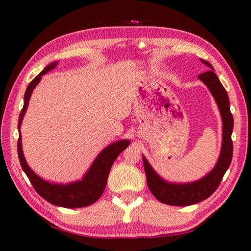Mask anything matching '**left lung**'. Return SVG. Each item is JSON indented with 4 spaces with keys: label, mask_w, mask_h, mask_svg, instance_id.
Returning a JSON list of instances; mask_svg holds the SVG:
<instances>
[{
    "label": "left lung",
    "mask_w": 251,
    "mask_h": 251,
    "mask_svg": "<svg viewBox=\"0 0 251 251\" xmlns=\"http://www.w3.org/2000/svg\"><path fill=\"white\" fill-rule=\"evenodd\" d=\"M209 70L199 75L201 81L205 83L209 88L210 93L216 99V102L219 106L220 113L223 121V136L222 148L218 163L215 168L208 174L206 177L200 179L196 182L178 184L169 183L164 181L159 176L154 172L146 157L142 156L143 165L147 175V183L152 194L163 204L170 206H190L197 204L201 201L208 199L218 189L221 180L225 176L227 168L230 167L233 155V115L230 111V101L226 88L222 86L219 78L214 72V68L209 62L201 59Z\"/></svg>",
    "instance_id": "left-lung-1"
}]
</instances>
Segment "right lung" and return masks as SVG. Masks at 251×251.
<instances>
[{"label":"right lung","mask_w":251,"mask_h":251,"mask_svg":"<svg viewBox=\"0 0 251 251\" xmlns=\"http://www.w3.org/2000/svg\"><path fill=\"white\" fill-rule=\"evenodd\" d=\"M56 66L57 62H52L50 66H47L43 71L40 74H37L32 79L28 85V87H26L24 108L20 112L18 120V129H20L21 122H23L24 115L25 113L26 108H28L30 96L32 92H33L34 87L41 81L42 75H44L45 73L51 70V69H54ZM128 146V140H120L112 143L109 147H106L97 156V158L95 159L92 167L89 168L87 174L84 176L83 180L68 184L50 183L47 181L41 179L39 176H36L32 172L24 156L23 148H21L20 131L17 142V151L21 167H23L24 172L25 173L26 177L29 178L31 184L33 185L37 194L41 195L44 200H46L52 205L66 208H81L94 204L102 195L112 165H113L115 158L119 156V154L123 150H125Z\"/></svg>","instance_id":"add662e5"}]
</instances>
